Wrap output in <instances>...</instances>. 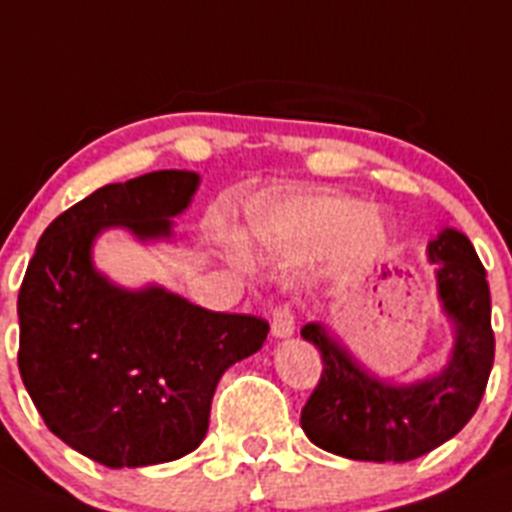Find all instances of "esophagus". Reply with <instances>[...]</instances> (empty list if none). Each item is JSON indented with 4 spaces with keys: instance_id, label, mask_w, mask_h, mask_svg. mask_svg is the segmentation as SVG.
<instances>
[{
    "instance_id": "1",
    "label": "esophagus",
    "mask_w": 512,
    "mask_h": 512,
    "mask_svg": "<svg viewBox=\"0 0 512 512\" xmlns=\"http://www.w3.org/2000/svg\"><path fill=\"white\" fill-rule=\"evenodd\" d=\"M296 329V319H294V309L291 306H279V309L271 314V334L276 339L291 337Z\"/></svg>"
}]
</instances>
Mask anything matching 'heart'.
Listing matches in <instances>:
<instances>
[{
  "label": "heart",
  "mask_w": 512,
  "mask_h": 512,
  "mask_svg": "<svg viewBox=\"0 0 512 512\" xmlns=\"http://www.w3.org/2000/svg\"><path fill=\"white\" fill-rule=\"evenodd\" d=\"M248 241L286 261L306 259L332 246L337 259L354 264L379 256L387 231L377 213L364 211L352 198L301 193L253 218Z\"/></svg>",
  "instance_id": "b5f03b06"
}]
</instances>
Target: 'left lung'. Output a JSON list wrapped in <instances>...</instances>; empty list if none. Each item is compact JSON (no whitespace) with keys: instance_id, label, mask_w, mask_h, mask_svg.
Wrapping results in <instances>:
<instances>
[{"instance_id":"left-lung-1","label":"left lung","mask_w":512,"mask_h":512,"mask_svg":"<svg viewBox=\"0 0 512 512\" xmlns=\"http://www.w3.org/2000/svg\"><path fill=\"white\" fill-rule=\"evenodd\" d=\"M437 294L455 329L445 369L415 384H389L362 367L324 326L301 337L321 354V379L301 410L314 445L349 460L407 462L455 437L478 410L495 359L490 286L470 238L445 228L427 246Z\"/></svg>"}]
</instances>
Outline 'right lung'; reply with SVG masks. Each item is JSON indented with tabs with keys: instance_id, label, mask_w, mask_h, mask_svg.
<instances>
[{
	"instance_id": "add662e5",
	"label": "right lung",
	"mask_w": 512,
	"mask_h": 512,
	"mask_svg": "<svg viewBox=\"0 0 512 512\" xmlns=\"http://www.w3.org/2000/svg\"><path fill=\"white\" fill-rule=\"evenodd\" d=\"M198 175L155 170L97 188L42 233L17 299L19 374L50 432L105 467L178 460L203 442L218 379L259 352L269 321L128 291L92 266L105 228L168 238Z\"/></svg>"
}]
</instances>
